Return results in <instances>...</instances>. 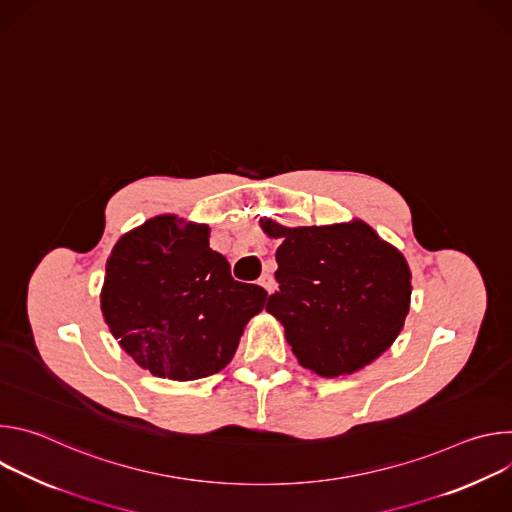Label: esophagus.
<instances>
[{"instance_id":"1","label":"esophagus","mask_w":512,"mask_h":512,"mask_svg":"<svg viewBox=\"0 0 512 512\" xmlns=\"http://www.w3.org/2000/svg\"><path fill=\"white\" fill-rule=\"evenodd\" d=\"M257 283L267 291V294H271L273 287H275V281H273V277H271L269 273H263V275L259 277V281H257Z\"/></svg>"}]
</instances>
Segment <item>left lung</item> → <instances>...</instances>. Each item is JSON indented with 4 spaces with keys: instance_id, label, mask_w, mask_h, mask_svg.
I'll list each match as a JSON object with an SVG mask.
<instances>
[{
    "instance_id": "obj_1",
    "label": "left lung",
    "mask_w": 512,
    "mask_h": 512,
    "mask_svg": "<svg viewBox=\"0 0 512 512\" xmlns=\"http://www.w3.org/2000/svg\"><path fill=\"white\" fill-rule=\"evenodd\" d=\"M259 227L279 241V291L265 310L304 369L344 377L391 348L411 304V271L397 247L358 218L322 227L259 218Z\"/></svg>"
}]
</instances>
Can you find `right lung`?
Here are the masks:
<instances>
[{
  "instance_id": "add662e5",
  "label": "right lung",
  "mask_w": 512,
  "mask_h": 512,
  "mask_svg": "<svg viewBox=\"0 0 512 512\" xmlns=\"http://www.w3.org/2000/svg\"><path fill=\"white\" fill-rule=\"evenodd\" d=\"M208 225L160 214L125 233L105 265L101 312L119 346L156 377L223 371L267 291L235 281Z\"/></svg>"
}]
</instances>
